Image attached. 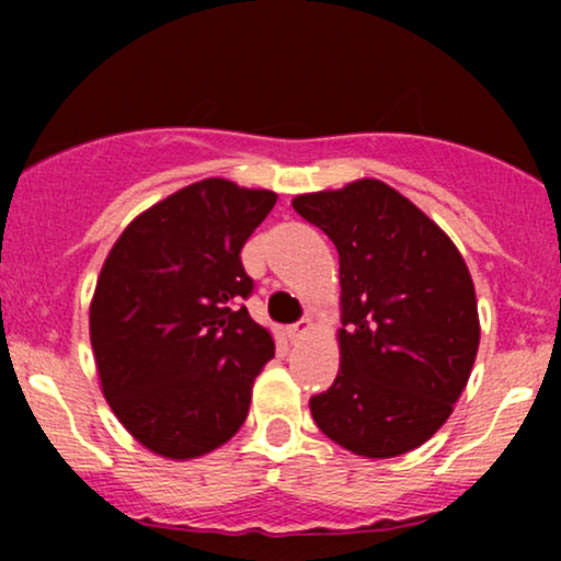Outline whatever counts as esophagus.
I'll use <instances>...</instances> for the list:
<instances>
[{
	"mask_svg": "<svg viewBox=\"0 0 561 561\" xmlns=\"http://www.w3.org/2000/svg\"><path fill=\"white\" fill-rule=\"evenodd\" d=\"M311 330H313V321L311 319H300V321H295L293 327H287V334L293 340H300L302 334H308Z\"/></svg>",
	"mask_w": 561,
	"mask_h": 561,
	"instance_id": "obj_1",
	"label": "esophagus"
}]
</instances>
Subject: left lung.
Wrapping results in <instances>:
<instances>
[{
  "mask_svg": "<svg viewBox=\"0 0 561 561\" xmlns=\"http://www.w3.org/2000/svg\"><path fill=\"white\" fill-rule=\"evenodd\" d=\"M293 208L340 253V371L311 398L330 440L366 459L427 443L467 388L478 298L456 244L379 179L311 192Z\"/></svg>",
  "mask_w": 561,
  "mask_h": 561,
  "instance_id": "obj_1",
  "label": "left lung"
}]
</instances>
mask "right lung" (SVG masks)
Here are the masks:
<instances>
[{
	"label": "right lung",
	"instance_id": "obj_1",
	"mask_svg": "<svg viewBox=\"0 0 561 561\" xmlns=\"http://www.w3.org/2000/svg\"><path fill=\"white\" fill-rule=\"evenodd\" d=\"M268 190L203 179L147 208L115 240L89 306L102 396L134 440L186 461L234 437L274 337L242 298V244Z\"/></svg>",
	"mask_w": 561,
	"mask_h": 561
}]
</instances>
